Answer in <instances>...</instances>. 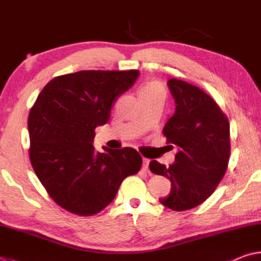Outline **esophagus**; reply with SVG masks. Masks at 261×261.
<instances>
[{
	"label": "esophagus",
	"instance_id": "34e87169",
	"mask_svg": "<svg viewBox=\"0 0 261 261\" xmlns=\"http://www.w3.org/2000/svg\"><path fill=\"white\" fill-rule=\"evenodd\" d=\"M149 164H150V160L149 159H143V166H142V169L145 170V171H149Z\"/></svg>",
	"mask_w": 261,
	"mask_h": 261
}]
</instances>
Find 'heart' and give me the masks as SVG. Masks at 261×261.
Returning a JSON list of instances; mask_svg holds the SVG:
<instances>
[{"label": "heart", "mask_w": 261, "mask_h": 261, "mask_svg": "<svg viewBox=\"0 0 261 261\" xmlns=\"http://www.w3.org/2000/svg\"><path fill=\"white\" fill-rule=\"evenodd\" d=\"M154 87H160L161 88V86L158 84V83H149V84H146L143 88H154ZM143 88H142V90H143Z\"/></svg>", "instance_id": "b5f03b06"}]
</instances>
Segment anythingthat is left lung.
<instances>
[{
    "label": "left lung",
    "mask_w": 261,
    "mask_h": 261,
    "mask_svg": "<svg viewBox=\"0 0 261 261\" xmlns=\"http://www.w3.org/2000/svg\"><path fill=\"white\" fill-rule=\"evenodd\" d=\"M168 86L176 111L162 133L178 152L169 167L155 160L149 167L153 174L171 181L170 194L160 202L169 209L184 211L204 202L223 179L230 154L229 122L213 97L201 88L176 78L168 81Z\"/></svg>",
    "instance_id": "8db88e82"
}]
</instances>
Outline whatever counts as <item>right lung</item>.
I'll list each match as a JSON object with an SVG mask.
<instances>
[{
  "label": "right lung",
  "mask_w": 261,
  "mask_h": 261,
  "mask_svg": "<svg viewBox=\"0 0 261 261\" xmlns=\"http://www.w3.org/2000/svg\"><path fill=\"white\" fill-rule=\"evenodd\" d=\"M139 70H83L54 77L28 116L29 159L44 189L61 208L93 216L110 204L142 156L132 147L101 153L92 145L114 101L134 84Z\"/></svg>",
  "instance_id": "obj_1"
}]
</instances>
